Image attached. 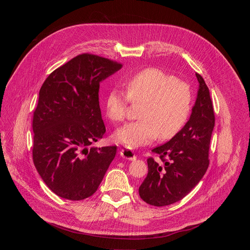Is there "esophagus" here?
<instances>
[{"label":"esophagus","mask_w":250,"mask_h":250,"mask_svg":"<svg viewBox=\"0 0 250 250\" xmlns=\"http://www.w3.org/2000/svg\"><path fill=\"white\" fill-rule=\"evenodd\" d=\"M120 154L123 158H125L127 160H135L136 159V155L134 154V152L128 148H123L120 151Z\"/></svg>","instance_id":"34e87169"}]
</instances>
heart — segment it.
<instances>
[{
  "label": "heart",
  "instance_id": "obj_1",
  "mask_svg": "<svg viewBox=\"0 0 250 250\" xmlns=\"http://www.w3.org/2000/svg\"><path fill=\"white\" fill-rule=\"evenodd\" d=\"M125 95L112 89L105 95L104 109L114 122H122L126 115L128 102L144 103L137 122L119 128L115 138L128 149L149 145L157 136L169 139L185 125L192 106L189 85L157 68L142 70L126 83Z\"/></svg>",
  "mask_w": 250,
  "mask_h": 250
}]
</instances>
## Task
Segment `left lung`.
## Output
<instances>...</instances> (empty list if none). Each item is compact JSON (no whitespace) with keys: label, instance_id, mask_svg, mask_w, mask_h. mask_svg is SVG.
<instances>
[{"label":"left lung","instance_id":"obj_1","mask_svg":"<svg viewBox=\"0 0 250 250\" xmlns=\"http://www.w3.org/2000/svg\"><path fill=\"white\" fill-rule=\"evenodd\" d=\"M196 78L199 88L189 121L168 142L152 149L163 164L151 157L147 159L148 173L138 193L151 206H168L183 199L201 181L208 167L215 114L208 86L198 73Z\"/></svg>","mask_w":250,"mask_h":250}]
</instances>
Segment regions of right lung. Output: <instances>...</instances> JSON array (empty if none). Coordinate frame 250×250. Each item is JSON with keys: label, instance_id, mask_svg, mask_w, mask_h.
<instances>
[{"label": "right lung", "instance_id": "obj_1", "mask_svg": "<svg viewBox=\"0 0 250 250\" xmlns=\"http://www.w3.org/2000/svg\"><path fill=\"white\" fill-rule=\"evenodd\" d=\"M122 67L81 54L54 70L40 90L32 158L43 182L61 198L80 201L92 196L116 156L117 146H90L105 132L100 83Z\"/></svg>", "mask_w": 250, "mask_h": 250}]
</instances>
